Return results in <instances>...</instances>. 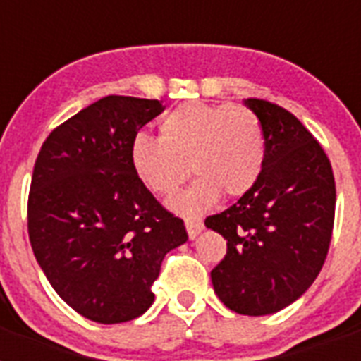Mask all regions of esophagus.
Wrapping results in <instances>:
<instances>
[{"instance_id":"34e87169","label":"esophagus","mask_w":361,"mask_h":361,"mask_svg":"<svg viewBox=\"0 0 361 361\" xmlns=\"http://www.w3.org/2000/svg\"><path fill=\"white\" fill-rule=\"evenodd\" d=\"M185 228L187 234H189V240H195L202 232L204 225L200 219H185Z\"/></svg>"}]
</instances>
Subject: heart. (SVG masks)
Returning <instances> with one entry per match:
<instances>
[{
  "instance_id": "b5f03b06",
  "label": "heart",
  "mask_w": 361,
  "mask_h": 361,
  "mask_svg": "<svg viewBox=\"0 0 361 361\" xmlns=\"http://www.w3.org/2000/svg\"><path fill=\"white\" fill-rule=\"evenodd\" d=\"M264 130L245 106L185 103L159 120V138L136 135L129 161L142 185L170 195L185 180L187 163L197 176L169 200L174 214L197 217L221 198L251 191L264 166Z\"/></svg>"
}]
</instances>
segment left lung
Segmentation results:
<instances>
[{
  "instance_id": "1",
  "label": "left lung",
  "mask_w": 361,
  "mask_h": 361,
  "mask_svg": "<svg viewBox=\"0 0 361 361\" xmlns=\"http://www.w3.org/2000/svg\"><path fill=\"white\" fill-rule=\"evenodd\" d=\"M264 130L260 178L206 226L226 240L214 269L215 294L231 311L249 317L277 313L313 285L328 255L336 180L330 159L288 110L245 99Z\"/></svg>"
}]
</instances>
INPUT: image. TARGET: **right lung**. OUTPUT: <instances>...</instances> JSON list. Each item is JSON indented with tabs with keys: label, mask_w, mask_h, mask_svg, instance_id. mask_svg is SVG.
<instances>
[{
	"label": "right lung",
	"mask_w": 361,
	"mask_h": 361,
	"mask_svg": "<svg viewBox=\"0 0 361 361\" xmlns=\"http://www.w3.org/2000/svg\"><path fill=\"white\" fill-rule=\"evenodd\" d=\"M163 110L157 99H99L54 129L35 161L31 247L59 298L93 322L146 313L164 255L187 241L130 169V142Z\"/></svg>",
	"instance_id": "obj_1"
}]
</instances>
